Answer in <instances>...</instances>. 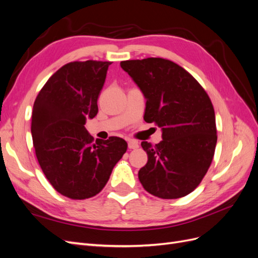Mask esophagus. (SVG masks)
I'll return each mask as SVG.
<instances>
[{
    "mask_svg": "<svg viewBox=\"0 0 258 258\" xmlns=\"http://www.w3.org/2000/svg\"><path fill=\"white\" fill-rule=\"evenodd\" d=\"M128 147L130 148V150H136V148L139 147V143L137 141H134V140H129Z\"/></svg>",
    "mask_w": 258,
    "mask_h": 258,
    "instance_id": "34e87169",
    "label": "esophagus"
}]
</instances>
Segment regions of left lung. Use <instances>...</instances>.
Wrapping results in <instances>:
<instances>
[{
  "mask_svg": "<svg viewBox=\"0 0 258 258\" xmlns=\"http://www.w3.org/2000/svg\"><path fill=\"white\" fill-rule=\"evenodd\" d=\"M146 99L144 120L162 131V141L142 142L147 163L140 169L144 189L162 199L190 194L212 162L215 114L206 90L182 67L162 58L121 61Z\"/></svg>",
  "mask_w": 258,
  "mask_h": 258,
  "instance_id": "obj_1",
  "label": "left lung"
}]
</instances>
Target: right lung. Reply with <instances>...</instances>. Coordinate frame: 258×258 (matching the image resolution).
<instances>
[{
    "instance_id": "obj_1",
    "label": "right lung",
    "mask_w": 258,
    "mask_h": 258,
    "mask_svg": "<svg viewBox=\"0 0 258 258\" xmlns=\"http://www.w3.org/2000/svg\"><path fill=\"white\" fill-rule=\"evenodd\" d=\"M110 61H74L46 82L34 101L31 134L46 178L63 196H96L128 144L111 137L96 142L84 124L98 113V98Z\"/></svg>"
}]
</instances>
